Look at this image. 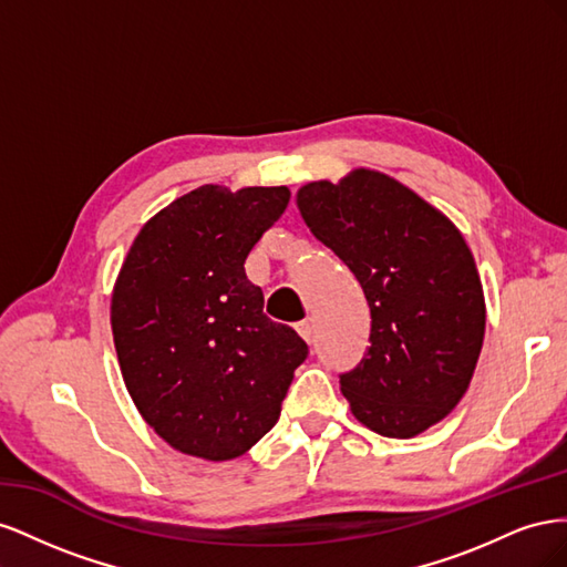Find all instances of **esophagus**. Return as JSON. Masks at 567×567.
Masks as SVG:
<instances>
[{
    "label": "esophagus",
    "instance_id": "esophagus-1",
    "mask_svg": "<svg viewBox=\"0 0 567 567\" xmlns=\"http://www.w3.org/2000/svg\"><path fill=\"white\" fill-rule=\"evenodd\" d=\"M298 333L307 342V346H312V342H315V323H312V319L300 321L298 323Z\"/></svg>",
    "mask_w": 567,
    "mask_h": 567
}]
</instances>
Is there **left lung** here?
Returning a JSON list of instances; mask_svg holds the SVG:
<instances>
[{"instance_id": "8db88e82", "label": "left lung", "mask_w": 567, "mask_h": 567, "mask_svg": "<svg viewBox=\"0 0 567 567\" xmlns=\"http://www.w3.org/2000/svg\"><path fill=\"white\" fill-rule=\"evenodd\" d=\"M317 241L354 274L371 346L340 375L352 416L383 437H414L466 394L485 338V293L454 221L379 169L298 188Z\"/></svg>"}]
</instances>
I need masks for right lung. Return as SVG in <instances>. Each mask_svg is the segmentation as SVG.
<instances>
[{"instance_id": "right-lung-1", "label": "right lung", "mask_w": 567, "mask_h": 567, "mask_svg": "<svg viewBox=\"0 0 567 567\" xmlns=\"http://www.w3.org/2000/svg\"><path fill=\"white\" fill-rule=\"evenodd\" d=\"M290 200L288 186L203 184L153 215L113 286L125 388L169 447L244 456L279 421L305 340L262 312L246 257Z\"/></svg>"}]
</instances>
